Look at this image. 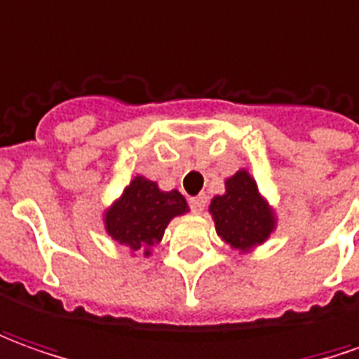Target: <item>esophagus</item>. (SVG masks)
I'll return each instance as SVG.
<instances>
[{"instance_id":"1","label":"esophagus","mask_w":359,"mask_h":359,"mask_svg":"<svg viewBox=\"0 0 359 359\" xmlns=\"http://www.w3.org/2000/svg\"><path fill=\"white\" fill-rule=\"evenodd\" d=\"M189 204H190V210L196 212V214H200V212L204 210V206H206V196H204V194L192 196V198L189 200Z\"/></svg>"}]
</instances>
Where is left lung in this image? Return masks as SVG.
<instances>
[{
  "mask_svg": "<svg viewBox=\"0 0 359 359\" xmlns=\"http://www.w3.org/2000/svg\"><path fill=\"white\" fill-rule=\"evenodd\" d=\"M210 212L218 236L240 251L263 243L275 224L273 212L263 202L255 180L245 170H238L226 180V194L212 200Z\"/></svg>",
  "mask_w": 359,
  "mask_h": 359,
  "instance_id": "1",
  "label": "left lung"
}]
</instances>
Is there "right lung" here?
Returning a JSON list of instances; mask_svg holds the SVG:
<instances>
[{"instance_id":"add662e5","label":"right lung","mask_w":359,"mask_h":359,"mask_svg":"<svg viewBox=\"0 0 359 359\" xmlns=\"http://www.w3.org/2000/svg\"><path fill=\"white\" fill-rule=\"evenodd\" d=\"M182 212L187 200L180 192H163L155 182L137 177L106 212V230L119 243L139 250L161 241L167 224Z\"/></svg>"}]
</instances>
